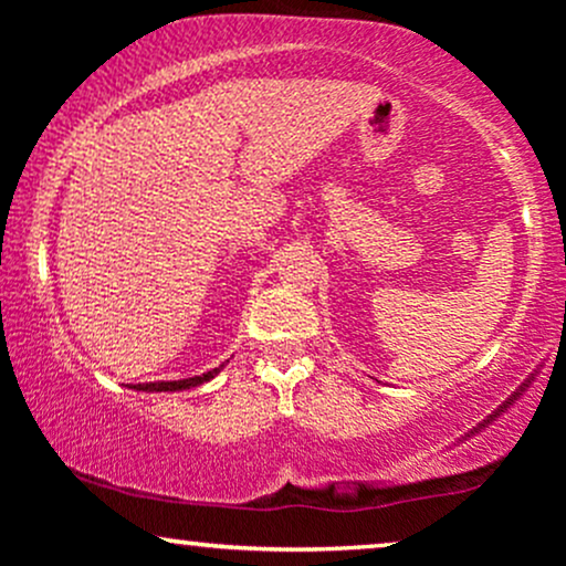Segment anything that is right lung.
Here are the masks:
<instances>
[{"label":"right lung","mask_w":566,"mask_h":566,"mask_svg":"<svg viewBox=\"0 0 566 566\" xmlns=\"http://www.w3.org/2000/svg\"><path fill=\"white\" fill-rule=\"evenodd\" d=\"M220 369H223V365L216 367V369H210V373H205V375H193V378H186V380L138 382V386H129V388H135V391H186V388H197V386H201V382L212 380L220 373Z\"/></svg>","instance_id":"right-lung-1"}]
</instances>
